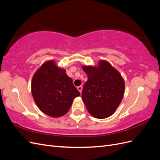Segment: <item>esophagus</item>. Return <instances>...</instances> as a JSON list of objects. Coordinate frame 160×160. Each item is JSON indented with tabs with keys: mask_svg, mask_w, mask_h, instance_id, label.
<instances>
[{
	"mask_svg": "<svg viewBox=\"0 0 160 160\" xmlns=\"http://www.w3.org/2000/svg\"><path fill=\"white\" fill-rule=\"evenodd\" d=\"M77 89H78L79 91L81 93L82 89H83V87H82V86H78V87H77Z\"/></svg>",
	"mask_w": 160,
	"mask_h": 160,
	"instance_id": "1",
	"label": "esophagus"
}]
</instances>
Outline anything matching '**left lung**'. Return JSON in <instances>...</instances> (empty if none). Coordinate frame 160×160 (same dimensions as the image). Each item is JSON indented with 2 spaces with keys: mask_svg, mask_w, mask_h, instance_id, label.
<instances>
[{
  "mask_svg": "<svg viewBox=\"0 0 160 160\" xmlns=\"http://www.w3.org/2000/svg\"><path fill=\"white\" fill-rule=\"evenodd\" d=\"M88 80L84 84L82 99L89 113L98 119L112 115L123 98L125 83L122 75L108 62L99 66H83Z\"/></svg>",
  "mask_w": 160,
  "mask_h": 160,
  "instance_id": "left-lung-1",
  "label": "left lung"
}]
</instances>
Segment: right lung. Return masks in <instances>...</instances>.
Instances as JSON below:
<instances>
[{"mask_svg":"<svg viewBox=\"0 0 160 160\" xmlns=\"http://www.w3.org/2000/svg\"><path fill=\"white\" fill-rule=\"evenodd\" d=\"M31 90L38 108L53 118L68 112L72 100L80 95L65 70L57 67L52 61L45 62L35 72Z\"/></svg>","mask_w":160,"mask_h":160,"instance_id":"add662e5","label":"right lung"}]
</instances>
